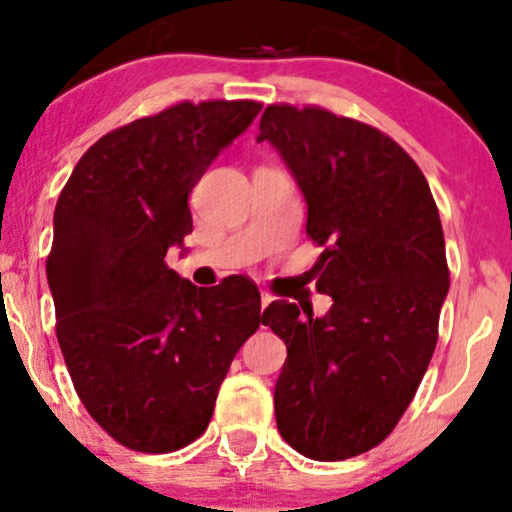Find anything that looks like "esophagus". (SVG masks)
Instances as JSON below:
<instances>
[{"instance_id": "obj_1", "label": "esophagus", "mask_w": 512, "mask_h": 512, "mask_svg": "<svg viewBox=\"0 0 512 512\" xmlns=\"http://www.w3.org/2000/svg\"><path fill=\"white\" fill-rule=\"evenodd\" d=\"M270 302H273V297H270L268 292H261V309H266Z\"/></svg>"}]
</instances>
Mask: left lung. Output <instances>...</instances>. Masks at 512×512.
Segmentation results:
<instances>
[{
  "label": "left lung",
  "mask_w": 512,
  "mask_h": 512,
  "mask_svg": "<svg viewBox=\"0 0 512 512\" xmlns=\"http://www.w3.org/2000/svg\"><path fill=\"white\" fill-rule=\"evenodd\" d=\"M258 129L302 189L323 246L316 290L333 297L321 318L285 299L263 311L287 345L278 431L306 458L347 460L395 429L434 357L450 287L441 218L417 162L374 126L268 105Z\"/></svg>",
  "instance_id": "8db88e82"
}]
</instances>
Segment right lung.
Returning a JSON list of instances; mask_svg holds the SVG:
<instances>
[{
    "label": "right lung",
    "mask_w": 512,
    "mask_h": 512,
    "mask_svg": "<svg viewBox=\"0 0 512 512\" xmlns=\"http://www.w3.org/2000/svg\"><path fill=\"white\" fill-rule=\"evenodd\" d=\"M177 102L95 141L54 208L57 340L90 417L122 446L172 453L208 429L234 354L263 323L246 275L196 287L167 268L194 230L189 194L261 112Z\"/></svg>",
    "instance_id": "add662e5"
}]
</instances>
